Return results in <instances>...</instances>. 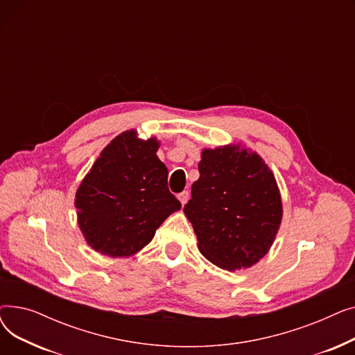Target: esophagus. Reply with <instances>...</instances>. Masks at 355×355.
I'll use <instances>...</instances> for the list:
<instances>
[{"label": "esophagus", "instance_id": "obj_1", "mask_svg": "<svg viewBox=\"0 0 355 355\" xmlns=\"http://www.w3.org/2000/svg\"><path fill=\"white\" fill-rule=\"evenodd\" d=\"M189 197H190L189 191H182V193H180V194H178V200H180V202L182 204V206H184L185 202L189 201Z\"/></svg>", "mask_w": 355, "mask_h": 355}]
</instances>
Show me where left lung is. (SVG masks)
<instances>
[{
    "label": "left lung",
    "mask_w": 355,
    "mask_h": 355,
    "mask_svg": "<svg viewBox=\"0 0 355 355\" xmlns=\"http://www.w3.org/2000/svg\"><path fill=\"white\" fill-rule=\"evenodd\" d=\"M198 171L184 213L201 254L226 270L252 268L269 252L282 221L273 173L240 144L202 149Z\"/></svg>",
    "instance_id": "1"
}]
</instances>
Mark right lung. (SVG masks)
Listing matches in <instances>:
<instances>
[{
    "label": "right lung",
    "instance_id": "obj_1",
    "mask_svg": "<svg viewBox=\"0 0 355 355\" xmlns=\"http://www.w3.org/2000/svg\"><path fill=\"white\" fill-rule=\"evenodd\" d=\"M159 141L135 129L107 144L74 198L87 245L105 256L126 257L153 240L164 220L181 209L168 190V170L157 157Z\"/></svg>",
    "mask_w": 355,
    "mask_h": 355
}]
</instances>
